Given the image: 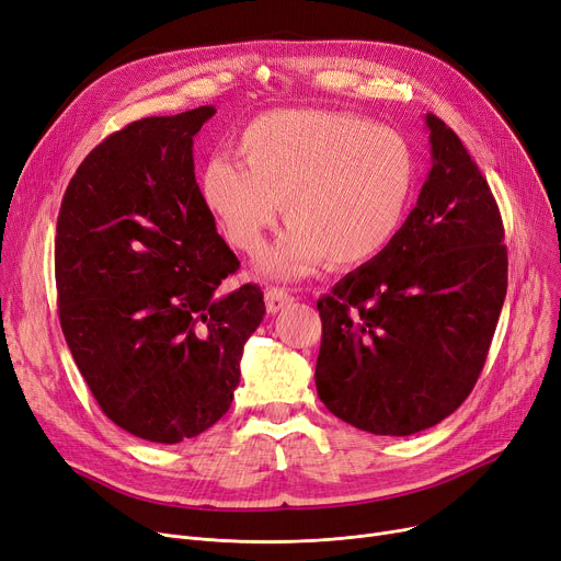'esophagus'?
<instances>
[{"label":"esophagus","mask_w":561,"mask_h":561,"mask_svg":"<svg viewBox=\"0 0 561 561\" xmlns=\"http://www.w3.org/2000/svg\"><path fill=\"white\" fill-rule=\"evenodd\" d=\"M264 301H266V310L278 312V310H283L291 301V295H289L287 289H283V287H266Z\"/></svg>","instance_id":"obj_1"}]
</instances>
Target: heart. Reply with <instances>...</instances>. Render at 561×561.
Returning <instances> with one entry per match:
<instances>
[{
	"instance_id": "obj_1",
	"label": "heart",
	"mask_w": 561,
	"mask_h": 561,
	"mask_svg": "<svg viewBox=\"0 0 561 561\" xmlns=\"http://www.w3.org/2000/svg\"><path fill=\"white\" fill-rule=\"evenodd\" d=\"M237 152L244 164L226 154L207 159L201 194L228 242L247 255L260 253L283 209L289 226L262 257L272 276H301L324 257L335 266L367 264L407 219L415 186L411 146L363 116L262 114L239 135Z\"/></svg>"
}]
</instances>
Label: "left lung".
I'll return each instance as SVG.
<instances>
[{
    "label": "left lung",
    "mask_w": 561,
    "mask_h": 561,
    "mask_svg": "<svg viewBox=\"0 0 561 561\" xmlns=\"http://www.w3.org/2000/svg\"><path fill=\"white\" fill-rule=\"evenodd\" d=\"M434 167L392 244L317 301L324 407L411 436L455 413L486 363L506 295L497 203L461 139L426 114Z\"/></svg>",
    "instance_id": "left-lung-1"
}]
</instances>
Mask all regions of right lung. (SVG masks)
Masks as SVG:
<instances>
[{
  "label": "right lung",
  "mask_w": 561,
  "mask_h": 561,
  "mask_svg": "<svg viewBox=\"0 0 561 561\" xmlns=\"http://www.w3.org/2000/svg\"><path fill=\"white\" fill-rule=\"evenodd\" d=\"M215 106L125 125L95 146L61 201L59 319L102 413L150 443L221 420L262 289L219 295L239 270L194 175V137Z\"/></svg>",
  "instance_id": "obj_1"
}]
</instances>
